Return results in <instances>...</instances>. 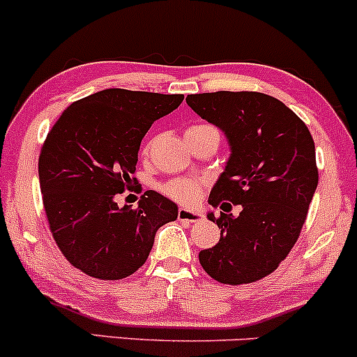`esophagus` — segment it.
<instances>
[{
  "label": "esophagus",
  "mask_w": 357,
  "mask_h": 357,
  "mask_svg": "<svg viewBox=\"0 0 357 357\" xmlns=\"http://www.w3.org/2000/svg\"><path fill=\"white\" fill-rule=\"evenodd\" d=\"M178 218H179V220H186V222H198V220H202V218H203V213H202V211H197V210L179 208Z\"/></svg>",
  "instance_id": "obj_1"
}]
</instances>
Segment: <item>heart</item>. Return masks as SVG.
Here are the masks:
<instances>
[{"mask_svg":"<svg viewBox=\"0 0 357 357\" xmlns=\"http://www.w3.org/2000/svg\"><path fill=\"white\" fill-rule=\"evenodd\" d=\"M188 130H190V128H188ZM164 191H166L169 197L178 199V202L193 203L199 195V183L195 181V179H178V181H171L169 185H166Z\"/></svg>","mask_w":357,"mask_h":357,"instance_id":"1","label":"heart"}]
</instances>
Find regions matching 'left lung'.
<instances>
[{
    "label": "left lung",
    "instance_id": "1",
    "mask_svg": "<svg viewBox=\"0 0 357 357\" xmlns=\"http://www.w3.org/2000/svg\"><path fill=\"white\" fill-rule=\"evenodd\" d=\"M186 103L229 144L210 205L223 199L242 208L217 218L220 241L198 254L199 264L223 284L252 283L271 274L300 236L319 183L315 144L307 125L264 93H202ZM206 217L215 222L213 211Z\"/></svg>",
    "mask_w": 357,
    "mask_h": 357
}]
</instances>
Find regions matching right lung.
<instances>
[{
  "label": "right lung",
  "instance_id": "right-lung-1",
  "mask_svg": "<svg viewBox=\"0 0 357 357\" xmlns=\"http://www.w3.org/2000/svg\"><path fill=\"white\" fill-rule=\"evenodd\" d=\"M183 95L103 89L69 105L47 135L38 179L50 230L74 268L100 280L134 274L155 232L178 218V205L158 191L139 206H119L134 185L139 149L155 120L181 105Z\"/></svg>",
  "mask_w": 357,
  "mask_h": 357
}]
</instances>
